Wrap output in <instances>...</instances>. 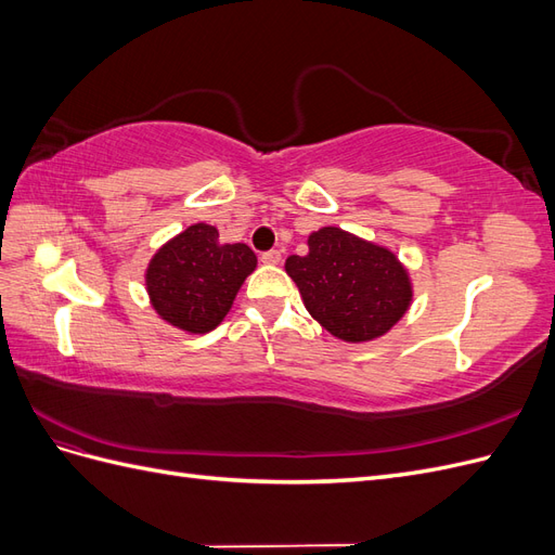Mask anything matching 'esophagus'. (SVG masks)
<instances>
[{"label": "esophagus", "instance_id": "34e87169", "mask_svg": "<svg viewBox=\"0 0 555 555\" xmlns=\"http://www.w3.org/2000/svg\"><path fill=\"white\" fill-rule=\"evenodd\" d=\"M261 261L275 266V263L282 261V251L280 249H268V251H263V255H261Z\"/></svg>", "mask_w": 555, "mask_h": 555}]
</instances>
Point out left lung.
Instances as JSON below:
<instances>
[{
    "label": "left lung",
    "instance_id": "obj_1",
    "mask_svg": "<svg viewBox=\"0 0 555 555\" xmlns=\"http://www.w3.org/2000/svg\"><path fill=\"white\" fill-rule=\"evenodd\" d=\"M308 247L306 257L292 255L284 268L308 312L335 338H379L408 312L410 278L393 251L338 227L314 231Z\"/></svg>",
    "mask_w": 555,
    "mask_h": 555
}]
</instances>
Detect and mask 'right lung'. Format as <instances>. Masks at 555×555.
<instances>
[{
    "instance_id": "right-lung-1",
    "label": "right lung",
    "mask_w": 555,
    "mask_h": 555,
    "mask_svg": "<svg viewBox=\"0 0 555 555\" xmlns=\"http://www.w3.org/2000/svg\"><path fill=\"white\" fill-rule=\"evenodd\" d=\"M257 268L245 243L222 245L210 224H192L166 243L145 273L150 300L166 322L208 333L233 306L241 284Z\"/></svg>"
}]
</instances>
